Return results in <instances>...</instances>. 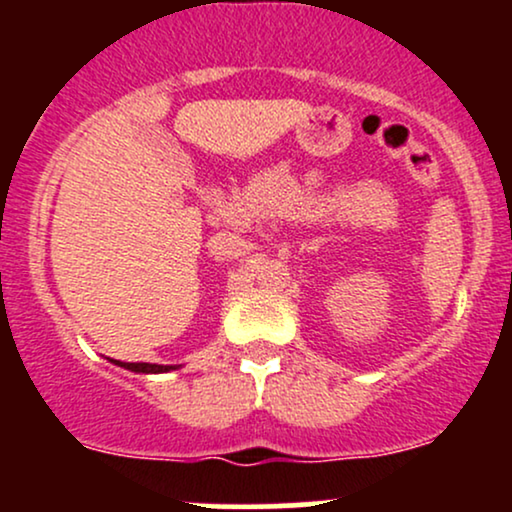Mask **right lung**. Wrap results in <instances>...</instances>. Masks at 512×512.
Listing matches in <instances>:
<instances>
[{
	"mask_svg": "<svg viewBox=\"0 0 512 512\" xmlns=\"http://www.w3.org/2000/svg\"><path fill=\"white\" fill-rule=\"evenodd\" d=\"M115 366L134 370V373H168V370L178 368V366H158V363H125V361H115Z\"/></svg>",
	"mask_w": 512,
	"mask_h": 512,
	"instance_id": "1",
	"label": "right lung"
}]
</instances>
